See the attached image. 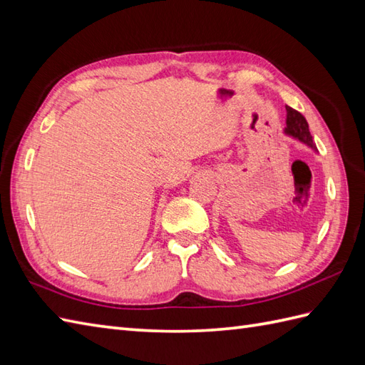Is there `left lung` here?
Returning a JSON list of instances; mask_svg holds the SVG:
<instances>
[{"instance_id":"1","label":"left lung","mask_w":365,"mask_h":365,"mask_svg":"<svg viewBox=\"0 0 365 365\" xmlns=\"http://www.w3.org/2000/svg\"><path fill=\"white\" fill-rule=\"evenodd\" d=\"M286 112H287V120H286L284 132L287 135H291V137L303 141L304 144H308V146L316 148V144H314V141H312V137H311L309 129H308V123H307V120H304V116L300 112H297V110H294L292 107H286Z\"/></svg>"}]
</instances>
